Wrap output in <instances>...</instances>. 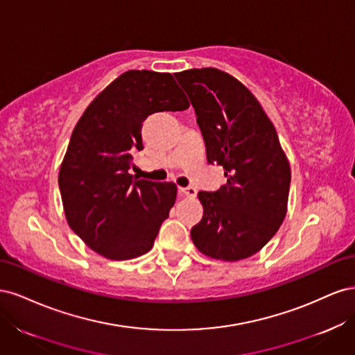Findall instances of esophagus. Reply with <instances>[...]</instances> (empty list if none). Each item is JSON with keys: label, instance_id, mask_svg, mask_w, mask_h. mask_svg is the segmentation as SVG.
<instances>
[{"label": "esophagus", "instance_id": "esophagus-1", "mask_svg": "<svg viewBox=\"0 0 355 355\" xmlns=\"http://www.w3.org/2000/svg\"><path fill=\"white\" fill-rule=\"evenodd\" d=\"M179 192L182 196H185V197H196V194H197V189L194 188V187H179Z\"/></svg>", "mask_w": 355, "mask_h": 355}]
</instances>
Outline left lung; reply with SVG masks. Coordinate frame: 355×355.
I'll use <instances>...</instances> for the list:
<instances>
[{"mask_svg":"<svg viewBox=\"0 0 355 355\" xmlns=\"http://www.w3.org/2000/svg\"><path fill=\"white\" fill-rule=\"evenodd\" d=\"M194 106L207 161L227 184L200 191L204 207L191 230L197 249L214 259L240 261L259 252L284 220L290 166L270 118L244 85L214 68L175 73Z\"/></svg>","mask_w":355,"mask_h":355,"instance_id":"8db88e82","label":"left lung"}]
</instances>
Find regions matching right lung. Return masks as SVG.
Wrapping results in <instances>:
<instances>
[{"instance_id": "right-lung-1", "label": "right lung", "mask_w": 355, "mask_h": 355, "mask_svg": "<svg viewBox=\"0 0 355 355\" xmlns=\"http://www.w3.org/2000/svg\"><path fill=\"white\" fill-rule=\"evenodd\" d=\"M188 106L173 75L144 69L120 75L85 110L60 166L59 189L71 230L92 250L125 261L153 249L178 189L128 171L144 149L148 115Z\"/></svg>"}]
</instances>
